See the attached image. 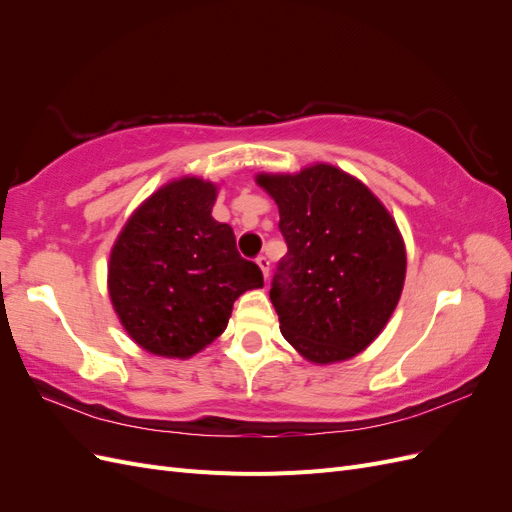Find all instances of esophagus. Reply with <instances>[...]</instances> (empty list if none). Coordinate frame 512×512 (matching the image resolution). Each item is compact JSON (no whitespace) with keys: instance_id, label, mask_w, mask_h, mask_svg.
Returning <instances> with one entry per match:
<instances>
[{"instance_id":"34e87169","label":"esophagus","mask_w":512,"mask_h":512,"mask_svg":"<svg viewBox=\"0 0 512 512\" xmlns=\"http://www.w3.org/2000/svg\"><path fill=\"white\" fill-rule=\"evenodd\" d=\"M256 265L260 267L262 277H265V280H269V258L267 256H258L256 258Z\"/></svg>"}]
</instances>
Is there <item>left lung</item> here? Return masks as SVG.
Returning <instances> with one entry per match:
<instances>
[{"label":"left lung","instance_id":"1","mask_svg":"<svg viewBox=\"0 0 512 512\" xmlns=\"http://www.w3.org/2000/svg\"><path fill=\"white\" fill-rule=\"evenodd\" d=\"M280 209L288 254L271 284L280 331L303 359L333 365L384 331L406 280V243L363 181L327 162L258 173Z\"/></svg>","mask_w":512,"mask_h":512}]
</instances>
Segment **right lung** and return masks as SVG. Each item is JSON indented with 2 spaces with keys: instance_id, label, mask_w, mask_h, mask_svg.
Segmentation results:
<instances>
[{
  "instance_id": "right-lung-1",
  "label": "right lung",
  "mask_w": 512,
  "mask_h": 512,
  "mask_svg": "<svg viewBox=\"0 0 512 512\" xmlns=\"http://www.w3.org/2000/svg\"><path fill=\"white\" fill-rule=\"evenodd\" d=\"M218 185L179 177L145 198L108 258V297L134 344L190 359L218 339L243 292L262 288L235 232L211 218Z\"/></svg>"
}]
</instances>
